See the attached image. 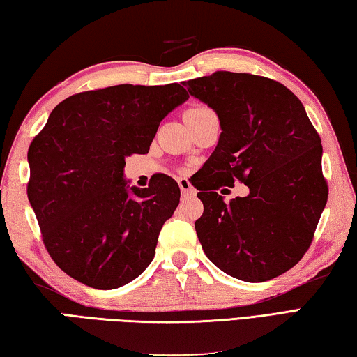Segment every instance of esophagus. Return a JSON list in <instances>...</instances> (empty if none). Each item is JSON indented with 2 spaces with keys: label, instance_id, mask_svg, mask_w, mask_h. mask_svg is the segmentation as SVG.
Instances as JSON below:
<instances>
[{
  "label": "esophagus",
  "instance_id": "obj_1",
  "mask_svg": "<svg viewBox=\"0 0 357 357\" xmlns=\"http://www.w3.org/2000/svg\"><path fill=\"white\" fill-rule=\"evenodd\" d=\"M178 184H179L181 193H183L184 197H192V195H195V189H193L192 184H190L189 181H187V179H184V178L178 179Z\"/></svg>",
  "mask_w": 357,
  "mask_h": 357
}]
</instances>
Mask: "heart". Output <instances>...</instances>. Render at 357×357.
I'll use <instances>...</instances> for the list:
<instances>
[{
  "label": "heart",
  "instance_id": "1",
  "mask_svg": "<svg viewBox=\"0 0 357 357\" xmlns=\"http://www.w3.org/2000/svg\"><path fill=\"white\" fill-rule=\"evenodd\" d=\"M204 109H209V107H206V106H195V107H190L189 111H204Z\"/></svg>",
  "mask_w": 357,
  "mask_h": 357
}]
</instances>
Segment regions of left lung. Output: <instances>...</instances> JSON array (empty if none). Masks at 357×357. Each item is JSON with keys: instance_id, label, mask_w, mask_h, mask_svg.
<instances>
[{"instance_id": "1", "label": "left lung", "mask_w": 357, "mask_h": 357, "mask_svg": "<svg viewBox=\"0 0 357 357\" xmlns=\"http://www.w3.org/2000/svg\"><path fill=\"white\" fill-rule=\"evenodd\" d=\"M184 86L222 126L203 167L207 178L195 184L204 206L195 229L206 256L246 282L286 273L309 250L328 201L319 132L301 101L268 77L215 71ZM236 180L250 193L225 204L218 190Z\"/></svg>"}]
</instances>
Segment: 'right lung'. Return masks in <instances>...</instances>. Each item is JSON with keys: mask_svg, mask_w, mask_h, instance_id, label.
Returning <instances> with one entry per match:
<instances>
[{"mask_svg": "<svg viewBox=\"0 0 357 357\" xmlns=\"http://www.w3.org/2000/svg\"><path fill=\"white\" fill-rule=\"evenodd\" d=\"M189 98L179 84H120L59 102L28 151V198L57 267L100 290L145 271L179 204L176 181L131 187L125 159L145 154L164 116Z\"/></svg>", "mask_w": 357, "mask_h": 357, "instance_id": "add662e5", "label": "right lung"}]
</instances>
